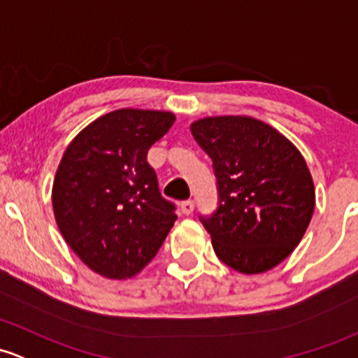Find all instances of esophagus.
<instances>
[{"mask_svg":"<svg viewBox=\"0 0 358 358\" xmlns=\"http://www.w3.org/2000/svg\"><path fill=\"white\" fill-rule=\"evenodd\" d=\"M194 208H195V204H194V201H183L182 202V213L183 214H187V216H190L192 213H194Z\"/></svg>","mask_w":358,"mask_h":358,"instance_id":"esophagus-1","label":"esophagus"}]
</instances>
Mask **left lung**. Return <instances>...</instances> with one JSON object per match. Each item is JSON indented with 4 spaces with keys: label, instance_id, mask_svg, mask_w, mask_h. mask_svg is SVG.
Listing matches in <instances>:
<instances>
[{
    "label": "left lung",
    "instance_id": "obj_1",
    "mask_svg": "<svg viewBox=\"0 0 358 358\" xmlns=\"http://www.w3.org/2000/svg\"><path fill=\"white\" fill-rule=\"evenodd\" d=\"M190 130L216 175L217 208L199 220L220 261L243 274L278 266L299 245L314 213V183L302 154L248 116H210Z\"/></svg>",
    "mask_w": 358,
    "mask_h": 358
}]
</instances>
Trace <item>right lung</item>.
Instances as JSON below:
<instances>
[{
	"mask_svg": "<svg viewBox=\"0 0 358 358\" xmlns=\"http://www.w3.org/2000/svg\"><path fill=\"white\" fill-rule=\"evenodd\" d=\"M175 123L168 111L118 110L66 148L52 183L63 238L96 273L131 278L157 254L176 221L148 152Z\"/></svg>",
	"mask_w": 358,
	"mask_h": 358,
	"instance_id": "1",
	"label": "right lung"
}]
</instances>
